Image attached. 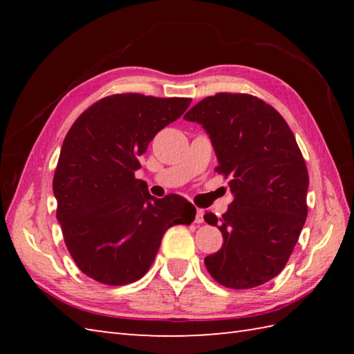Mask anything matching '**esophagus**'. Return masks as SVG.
I'll list each match as a JSON object with an SVG mask.
<instances>
[{"label": "esophagus", "instance_id": "34e87169", "mask_svg": "<svg viewBox=\"0 0 354 354\" xmlns=\"http://www.w3.org/2000/svg\"><path fill=\"white\" fill-rule=\"evenodd\" d=\"M194 222L202 223L204 222V212L202 209H196V216H194Z\"/></svg>", "mask_w": 354, "mask_h": 354}]
</instances>
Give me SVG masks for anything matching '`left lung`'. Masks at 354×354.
Instances as JSON below:
<instances>
[{"label": "left lung", "mask_w": 354, "mask_h": 354, "mask_svg": "<svg viewBox=\"0 0 354 354\" xmlns=\"http://www.w3.org/2000/svg\"><path fill=\"white\" fill-rule=\"evenodd\" d=\"M202 124L217 156L216 171L230 178L234 201L221 219L207 223L223 243L207 255L214 280L230 289H251L283 270L307 217L309 173L289 124L270 104L250 94L219 93L184 115Z\"/></svg>", "instance_id": "1"}]
</instances>
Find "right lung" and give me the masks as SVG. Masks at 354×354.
<instances>
[{
  "instance_id": "right-lung-1",
  "label": "right lung",
  "mask_w": 354,
  "mask_h": 354,
  "mask_svg": "<svg viewBox=\"0 0 354 354\" xmlns=\"http://www.w3.org/2000/svg\"><path fill=\"white\" fill-rule=\"evenodd\" d=\"M185 97L114 94L82 112L66 133L53 178L56 217L77 268L124 286L152 266L164 232L190 225L196 208L179 194L150 196L135 178L138 156L190 106Z\"/></svg>"
}]
</instances>
